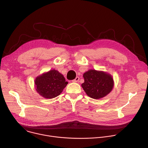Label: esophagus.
Returning <instances> with one entry per match:
<instances>
[{"label":"esophagus","instance_id":"1","mask_svg":"<svg viewBox=\"0 0 148 148\" xmlns=\"http://www.w3.org/2000/svg\"><path fill=\"white\" fill-rule=\"evenodd\" d=\"M79 80V78L78 77H77L74 79H73L72 81L73 82H78V81Z\"/></svg>","mask_w":148,"mask_h":148}]
</instances>
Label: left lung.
<instances>
[{"mask_svg":"<svg viewBox=\"0 0 148 148\" xmlns=\"http://www.w3.org/2000/svg\"><path fill=\"white\" fill-rule=\"evenodd\" d=\"M84 82L81 86L90 97L98 99L107 95L114 85L112 77L101 71L90 70L83 74Z\"/></svg>","mask_w":148,"mask_h":148,"instance_id":"1","label":"left lung"}]
</instances>
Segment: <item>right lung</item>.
Returning <instances> with one entry per match:
<instances>
[{
	"label": "right lung",
	"instance_id": "obj_1",
	"mask_svg": "<svg viewBox=\"0 0 148 148\" xmlns=\"http://www.w3.org/2000/svg\"><path fill=\"white\" fill-rule=\"evenodd\" d=\"M34 84L37 92L41 96L51 99L62 92L68 82L58 71L51 70L36 77Z\"/></svg>",
	"mask_w": 148,
	"mask_h": 148
}]
</instances>
